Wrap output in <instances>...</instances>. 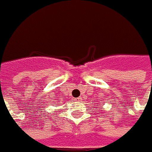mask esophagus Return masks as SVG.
<instances>
[{
	"mask_svg": "<svg viewBox=\"0 0 152 152\" xmlns=\"http://www.w3.org/2000/svg\"><path fill=\"white\" fill-rule=\"evenodd\" d=\"M80 99H81L80 98H78V99H76V100H77V101H80Z\"/></svg>",
	"mask_w": 152,
	"mask_h": 152,
	"instance_id": "34e87169",
	"label": "esophagus"
}]
</instances>
